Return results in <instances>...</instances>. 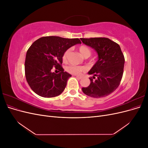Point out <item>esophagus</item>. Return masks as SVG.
Here are the masks:
<instances>
[{
    "mask_svg": "<svg viewBox=\"0 0 148 148\" xmlns=\"http://www.w3.org/2000/svg\"><path fill=\"white\" fill-rule=\"evenodd\" d=\"M76 77L78 78V79H81L82 78V76H79V75H78V76H76Z\"/></svg>",
    "mask_w": 148,
    "mask_h": 148,
    "instance_id": "esophagus-1",
    "label": "esophagus"
}]
</instances>
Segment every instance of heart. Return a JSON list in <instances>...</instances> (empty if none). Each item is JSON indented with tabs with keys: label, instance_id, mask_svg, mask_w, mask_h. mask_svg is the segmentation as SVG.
<instances>
[{
	"label": "heart",
	"instance_id": "b5f03b06",
	"mask_svg": "<svg viewBox=\"0 0 148 148\" xmlns=\"http://www.w3.org/2000/svg\"><path fill=\"white\" fill-rule=\"evenodd\" d=\"M78 49H79V52L81 53V54L84 57L86 58L89 57L91 54V51L90 50V49L86 46H84V45L80 46ZM69 52H70L69 49H67V50H66L64 52L63 56H62V60H63V61L65 62L66 61L67 56H68ZM85 70H86V68H85L84 66H77V65H70L66 68V70L69 73L73 74V75H79L82 72H83V71H85Z\"/></svg>",
	"mask_w": 148,
	"mask_h": 148
}]
</instances>
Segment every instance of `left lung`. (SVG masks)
Segmentation results:
<instances>
[{"instance_id":"obj_1","label":"left lung","mask_w":148,"mask_h":148,"mask_svg":"<svg viewBox=\"0 0 148 148\" xmlns=\"http://www.w3.org/2000/svg\"><path fill=\"white\" fill-rule=\"evenodd\" d=\"M83 44L97 52L98 60L88 72L91 83L82 88L85 95L95 98L106 97L113 92L120 83L123 73L125 58L117 43L106 38H81Z\"/></svg>"}]
</instances>
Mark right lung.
<instances>
[{"label": "right lung", "mask_w": 148, "mask_h": 148, "mask_svg": "<svg viewBox=\"0 0 148 148\" xmlns=\"http://www.w3.org/2000/svg\"><path fill=\"white\" fill-rule=\"evenodd\" d=\"M81 43L78 38L45 36L31 44L26 52L25 71L26 81L36 94L53 97L64 91L71 75L64 71L62 56L69 48ZM53 66L60 71L59 74L51 72Z\"/></svg>", "instance_id": "1"}]
</instances>
